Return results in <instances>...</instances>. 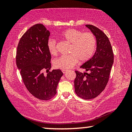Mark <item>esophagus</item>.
<instances>
[{
  "label": "esophagus",
  "instance_id": "1",
  "mask_svg": "<svg viewBox=\"0 0 132 132\" xmlns=\"http://www.w3.org/2000/svg\"><path fill=\"white\" fill-rule=\"evenodd\" d=\"M66 71H67V70H64V69H63V70H62V72H63V74H65Z\"/></svg>",
  "mask_w": 132,
  "mask_h": 132
}]
</instances>
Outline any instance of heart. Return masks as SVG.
<instances>
[{
    "label": "heart",
    "mask_w": 132,
    "mask_h": 132,
    "mask_svg": "<svg viewBox=\"0 0 132 132\" xmlns=\"http://www.w3.org/2000/svg\"><path fill=\"white\" fill-rule=\"evenodd\" d=\"M61 37L71 44L69 50L70 54L62 56L55 60L53 64L55 68L64 70L70 69L77 63L79 59L81 62L88 61L94 52L96 39L92 33L82 32L80 30L70 28L64 31ZM47 46L51 54L56 55V43L54 39H49Z\"/></svg>",
    "instance_id": "heart-1"
}]
</instances>
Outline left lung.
Listing matches in <instances>:
<instances>
[{
    "mask_svg": "<svg viewBox=\"0 0 132 132\" xmlns=\"http://www.w3.org/2000/svg\"><path fill=\"white\" fill-rule=\"evenodd\" d=\"M86 26L95 37L97 48L93 56L80 68L89 73L76 71L75 88L76 94L85 100L94 98L104 90L113 63V53L108 37L96 27Z\"/></svg>",
    "mask_w": 132,
    "mask_h": 132,
    "instance_id": "left-lung-1",
    "label": "left lung"
}]
</instances>
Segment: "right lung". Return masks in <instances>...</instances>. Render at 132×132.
Returning a JSON list of instances; mask_svg holds the SVG:
<instances>
[{
    "mask_svg": "<svg viewBox=\"0 0 132 132\" xmlns=\"http://www.w3.org/2000/svg\"><path fill=\"white\" fill-rule=\"evenodd\" d=\"M50 32L42 24L30 27L19 42L16 64L26 88L31 94L41 100H48L56 94L57 84L63 73L50 70L51 55L47 46Z\"/></svg>",
    "mask_w": 132,
    "mask_h": 132,
    "instance_id": "right-lung-1",
    "label": "right lung"
}]
</instances>
